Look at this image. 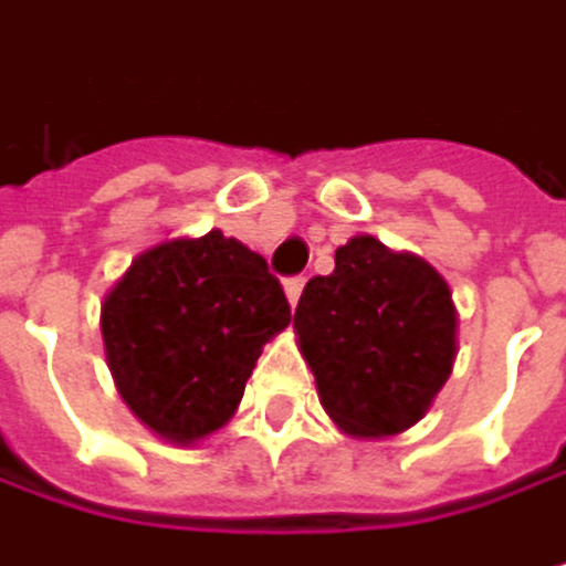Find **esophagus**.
Masks as SVG:
<instances>
[{
  "instance_id": "1",
  "label": "esophagus",
  "mask_w": 566,
  "mask_h": 566,
  "mask_svg": "<svg viewBox=\"0 0 566 566\" xmlns=\"http://www.w3.org/2000/svg\"><path fill=\"white\" fill-rule=\"evenodd\" d=\"M302 289H305V277H289V281H285V295H289L292 308L298 305V298H302Z\"/></svg>"
}]
</instances>
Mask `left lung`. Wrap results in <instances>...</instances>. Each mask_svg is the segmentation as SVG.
Instances as JSON below:
<instances>
[{"label":"left lung","instance_id":"obj_1","mask_svg":"<svg viewBox=\"0 0 566 566\" xmlns=\"http://www.w3.org/2000/svg\"><path fill=\"white\" fill-rule=\"evenodd\" d=\"M457 328L447 277L373 234L348 238L295 308L318 402L355 439L399 436L429 412L453 373Z\"/></svg>","mask_w":566,"mask_h":566}]
</instances>
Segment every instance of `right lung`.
I'll return each instance as SVG.
<instances>
[{"instance_id":"obj_1","label":"right lung","mask_w":566,"mask_h":566,"mask_svg":"<svg viewBox=\"0 0 566 566\" xmlns=\"http://www.w3.org/2000/svg\"><path fill=\"white\" fill-rule=\"evenodd\" d=\"M289 322L268 261L221 231L140 251L99 308L116 392L174 447L231 422L261 348Z\"/></svg>"}]
</instances>
